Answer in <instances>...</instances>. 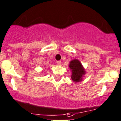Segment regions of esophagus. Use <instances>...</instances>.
<instances>
[{
	"label": "esophagus",
	"mask_w": 121,
	"mask_h": 121,
	"mask_svg": "<svg viewBox=\"0 0 121 121\" xmlns=\"http://www.w3.org/2000/svg\"><path fill=\"white\" fill-rule=\"evenodd\" d=\"M57 63L58 65H61V61H57Z\"/></svg>",
	"instance_id": "34e87169"
}]
</instances>
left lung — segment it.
<instances>
[{"instance_id":"left-lung-1","label":"left lung","mask_w":121,"mask_h":121,"mask_svg":"<svg viewBox=\"0 0 121 121\" xmlns=\"http://www.w3.org/2000/svg\"><path fill=\"white\" fill-rule=\"evenodd\" d=\"M69 67L72 72V78L74 82H79L82 80V77L85 72L82 67V64L78 60H73L70 62Z\"/></svg>"}]
</instances>
